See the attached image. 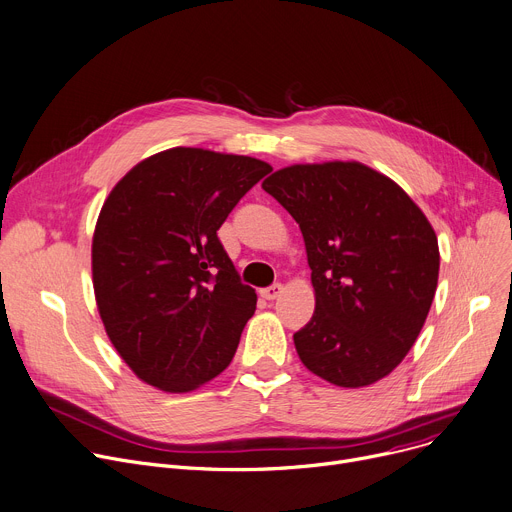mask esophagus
I'll list each match as a JSON object with an SVG mask.
<instances>
[{
  "mask_svg": "<svg viewBox=\"0 0 512 512\" xmlns=\"http://www.w3.org/2000/svg\"><path fill=\"white\" fill-rule=\"evenodd\" d=\"M282 292H284V286H282V284H274V286H269V288H263V290H261V296H263L265 300H276Z\"/></svg>",
  "mask_w": 512,
  "mask_h": 512,
  "instance_id": "34e87169",
  "label": "esophagus"
}]
</instances>
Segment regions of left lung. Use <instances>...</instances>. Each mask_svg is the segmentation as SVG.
<instances>
[{"mask_svg": "<svg viewBox=\"0 0 512 512\" xmlns=\"http://www.w3.org/2000/svg\"><path fill=\"white\" fill-rule=\"evenodd\" d=\"M298 222L315 313L294 333L302 364L358 389L412 350L438 284L436 232L393 179L356 160L292 164L261 185Z\"/></svg>", "mask_w": 512, "mask_h": 512, "instance_id": "left-lung-1", "label": "left lung"}]
</instances>
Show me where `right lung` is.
Listing matches in <instances>:
<instances>
[{"label":"right lung","instance_id":"1","mask_svg":"<svg viewBox=\"0 0 512 512\" xmlns=\"http://www.w3.org/2000/svg\"><path fill=\"white\" fill-rule=\"evenodd\" d=\"M269 170L251 156L170 148L135 164L102 203L94 298L140 381L189 393L230 364L257 294L238 280L218 228Z\"/></svg>","mask_w":512,"mask_h":512}]
</instances>
